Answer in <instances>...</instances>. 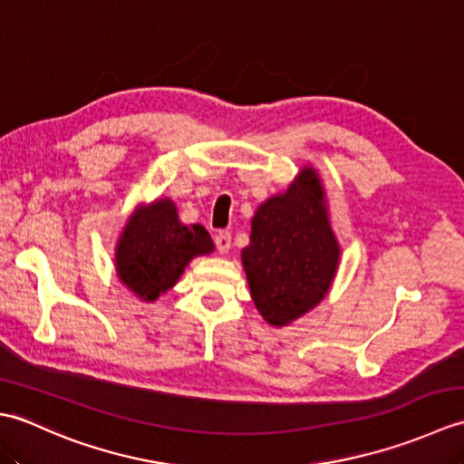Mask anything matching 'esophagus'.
I'll return each mask as SVG.
<instances>
[{
  "label": "esophagus",
  "mask_w": 464,
  "mask_h": 464,
  "mask_svg": "<svg viewBox=\"0 0 464 464\" xmlns=\"http://www.w3.org/2000/svg\"><path fill=\"white\" fill-rule=\"evenodd\" d=\"M215 245H217V251H219L221 255L229 253L231 249V233L227 231H219L215 235Z\"/></svg>",
  "instance_id": "obj_1"
}]
</instances>
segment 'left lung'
Instances as JSON below:
<instances>
[{"label":"left lung","mask_w":464,"mask_h":464,"mask_svg":"<svg viewBox=\"0 0 464 464\" xmlns=\"http://www.w3.org/2000/svg\"><path fill=\"white\" fill-rule=\"evenodd\" d=\"M249 239L241 261L261 317L285 327L317 307L341 257L317 169L303 167L287 191L257 207Z\"/></svg>","instance_id":"obj_1"}]
</instances>
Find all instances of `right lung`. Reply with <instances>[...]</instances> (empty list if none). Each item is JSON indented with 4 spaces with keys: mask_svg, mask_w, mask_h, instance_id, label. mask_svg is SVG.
I'll use <instances>...</instances> for the list:
<instances>
[{
    "mask_svg": "<svg viewBox=\"0 0 464 464\" xmlns=\"http://www.w3.org/2000/svg\"><path fill=\"white\" fill-rule=\"evenodd\" d=\"M215 245L203 225H183L171 199L137 207L115 249L117 277L145 303L157 301L181 277L197 255Z\"/></svg>",
    "mask_w": 464,
    "mask_h": 464,
    "instance_id": "obj_1",
    "label": "right lung"
}]
</instances>
